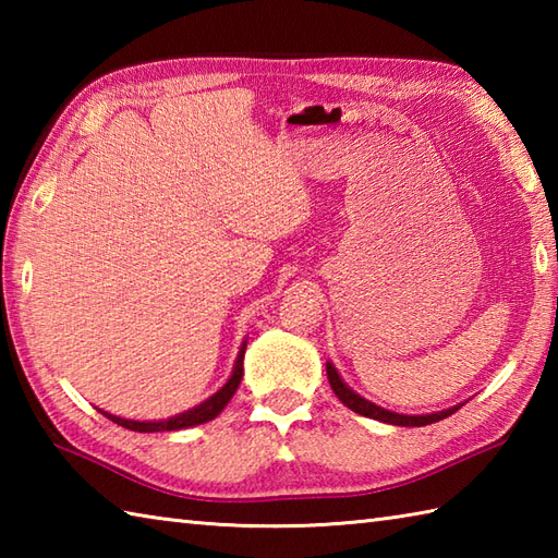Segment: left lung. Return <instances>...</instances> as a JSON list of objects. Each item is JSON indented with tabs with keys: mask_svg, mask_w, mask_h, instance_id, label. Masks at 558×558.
<instances>
[{
	"mask_svg": "<svg viewBox=\"0 0 558 558\" xmlns=\"http://www.w3.org/2000/svg\"><path fill=\"white\" fill-rule=\"evenodd\" d=\"M326 374H328V384L333 388V393L338 396V400L342 405L350 408L352 412L362 414V417H369V420H378L384 424H396V426H426V424H434V422H441L450 414L458 412L462 408V402L458 405L441 410V412H432V414H400L393 410H386L381 405H376V402L362 398L360 393H354V390L342 381V376L338 374V369L333 366V362H326Z\"/></svg>",
	"mask_w": 558,
	"mask_h": 558,
	"instance_id": "1",
	"label": "left lung"
}]
</instances>
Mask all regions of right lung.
<instances>
[{"label": "right lung", "instance_id": "obj_1", "mask_svg": "<svg viewBox=\"0 0 558 558\" xmlns=\"http://www.w3.org/2000/svg\"><path fill=\"white\" fill-rule=\"evenodd\" d=\"M244 350H246V340L242 342L240 348V354H236L234 360V366H232V374L228 381L222 384V388H218L216 393H213L210 398H206L204 402H198V405H194L192 410H184L180 414H174V417H168V420H158V422H138V420H124V417H117V414H110L100 410L105 417L112 420L114 424L124 426V429H132V432H177V429H189V426H198L204 422H210L216 420L218 414L225 410V405H228L230 398L234 396V390L240 388V381H242V374H244Z\"/></svg>", "mask_w": 558, "mask_h": 558}]
</instances>
